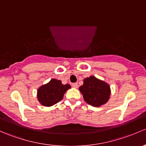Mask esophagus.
<instances>
[{"instance_id":"34e87169","label":"esophagus","mask_w":146,"mask_h":146,"mask_svg":"<svg viewBox=\"0 0 146 146\" xmlns=\"http://www.w3.org/2000/svg\"><path fill=\"white\" fill-rule=\"evenodd\" d=\"M78 86V83H73V84H72V87H75V88H77Z\"/></svg>"}]
</instances>
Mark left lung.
I'll list each match as a JSON object with an SVG mask.
<instances>
[{
    "mask_svg": "<svg viewBox=\"0 0 146 146\" xmlns=\"http://www.w3.org/2000/svg\"><path fill=\"white\" fill-rule=\"evenodd\" d=\"M79 90L85 102L94 107L106 104L111 94L110 85L94 76L85 78L83 85L79 87Z\"/></svg>",
    "mask_w": 146,
    "mask_h": 146,
    "instance_id": "left-lung-1",
    "label": "left lung"
}]
</instances>
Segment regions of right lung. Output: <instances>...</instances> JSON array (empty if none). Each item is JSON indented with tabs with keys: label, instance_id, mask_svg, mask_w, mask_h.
<instances>
[{
	"label": "right lung",
	"instance_id": "obj_1",
	"mask_svg": "<svg viewBox=\"0 0 146 146\" xmlns=\"http://www.w3.org/2000/svg\"><path fill=\"white\" fill-rule=\"evenodd\" d=\"M69 84L63 85L61 81L53 78L37 90V99L42 106L50 107L62 100L64 94L70 88Z\"/></svg>",
	"mask_w": 146,
	"mask_h": 146
}]
</instances>
